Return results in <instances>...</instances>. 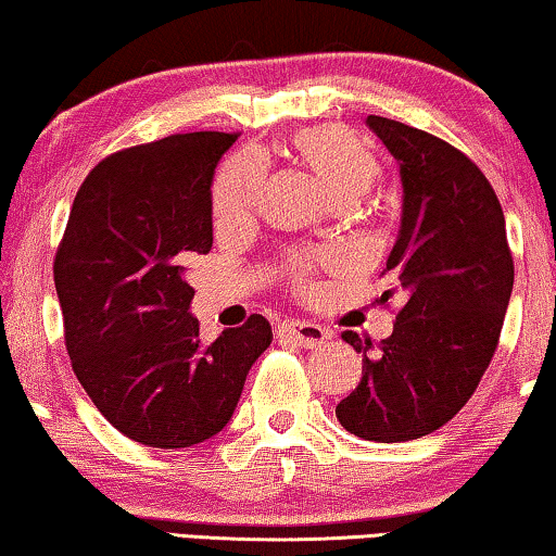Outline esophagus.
<instances>
[{
	"label": "esophagus",
	"mask_w": 556,
	"mask_h": 556,
	"mask_svg": "<svg viewBox=\"0 0 556 556\" xmlns=\"http://www.w3.org/2000/svg\"><path fill=\"white\" fill-rule=\"evenodd\" d=\"M278 336L280 338H290L298 348H320L326 340L330 338V332L326 328L315 326V323H305V320H288L283 326H278Z\"/></svg>",
	"instance_id": "esophagus-1"
}]
</instances>
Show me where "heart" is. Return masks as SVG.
Instances as JSON below:
<instances>
[{
    "mask_svg": "<svg viewBox=\"0 0 556 556\" xmlns=\"http://www.w3.org/2000/svg\"><path fill=\"white\" fill-rule=\"evenodd\" d=\"M290 149L298 161L326 186L340 206H353L382 176V161L370 143L340 124L307 126L293 134ZM268 168L255 153H238L220 168L213 186V213L220 226H243L261 208ZM336 253H293L286 263V278L295 290L313 286L318 268H332Z\"/></svg>",
    "mask_w": 556,
    "mask_h": 556,
    "instance_id": "obj_1",
    "label": "heart"
}]
</instances>
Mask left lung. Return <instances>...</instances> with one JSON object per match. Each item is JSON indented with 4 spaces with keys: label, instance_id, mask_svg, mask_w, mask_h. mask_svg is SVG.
Returning a JSON list of instances; mask_svg holds the SVG:
<instances>
[{
    "label": "left lung",
    "instance_id": "left-lung-1",
    "mask_svg": "<svg viewBox=\"0 0 556 556\" xmlns=\"http://www.w3.org/2000/svg\"><path fill=\"white\" fill-rule=\"evenodd\" d=\"M400 161L403 226L382 276L403 293L392 336L382 343L353 330L363 378L336 415L372 442H407L440 430L480 386L500 343L515 283L505 213L492 184L463 151L415 126L367 116Z\"/></svg>",
    "mask_w": 556,
    "mask_h": 556
}]
</instances>
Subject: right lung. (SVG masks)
I'll use <instances>...</instances> for the list:
<instances>
[{"label": "right lung", "instance_id": "1", "mask_svg": "<svg viewBox=\"0 0 556 556\" xmlns=\"http://www.w3.org/2000/svg\"><path fill=\"white\" fill-rule=\"evenodd\" d=\"M238 134L193 131L111 153L76 191L54 258L72 370L118 432L161 450L220 432L270 345L253 313L203 343L189 313L193 253H208L211 181Z\"/></svg>", "mask_w": 556, "mask_h": 556}]
</instances>
